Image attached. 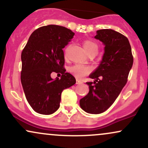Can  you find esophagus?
<instances>
[{
    "mask_svg": "<svg viewBox=\"0 0 148 148\" xmlns=\"http://www.w3.org/2000/svg\"><path fill=\"white\" fill-rule=\"evenodd\" d=\"M82 84V81H80L79 79H76V84Z\"/></svg>",
    "mask_w": 148,
    "mask_h": 148,
    "instance_id": "obj_1",
    "label": "esophagus"
}]
</instances>
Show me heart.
Returning a JSON list of instances; mask_svg holds the SVG:
<instances>
[{
	"mask_svg": "<svg viewBox=\"0 0 148 148\" xmlns=\"http://www.w3.org/2000/svg\"><path fill=\"white\" fill-rule=\"evenodd\" d=\"M83 46H84L85 50L86 51V52L88 54L91 53H97L98 50H99V46L95 42L92 40H84ZM69 70L76 77L82 78L91 72V68L88 66L83 65V64H76L69 67Z\"/></svg>",
	"mask_w": 148,
	"mask_h": 148,
	"instance_id": "1",
	"label": "heart"
}]
</instances>
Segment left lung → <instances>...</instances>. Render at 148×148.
Here are the masks:
<instances>
[{
  "label": "left lung",
  "mask_w": 148,
  "mask_h": 148,
  "mask_svg": "<svg viewBox=\"0 0 148 148\" xmlns=\"http://www.w3.org/2000/svg\"><path fill=\"white\" fill-rule=\"evenodd\" d=\"M95 38L105 45L104 53L99 67L90 75L95 81L86 83L90 90L80 100V106L88 113L99 114L113 104L126 85L134 58L130 42L123 34L101 29Z\"/></svg>",
  "instance_id": "obj_1"
}]
</instances>
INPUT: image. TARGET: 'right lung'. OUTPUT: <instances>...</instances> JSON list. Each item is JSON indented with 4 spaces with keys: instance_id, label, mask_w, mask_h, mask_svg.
Masks as SVG:
<instances>
[{
    "instance_id": "add662e5",
    "label": "right lung",
    "mask_w": 148,
    "mask_h": 148,
    "mask_svg": "<svg viewBox=\"0 0 148 148\" xmlns=\"http://www.w3.org/2000/svg\"><path fill=\"white\" fill-rule=\"evenodd\" d=\"M74 35L60 25L40 27L31 34L22 51L21 84L27 101L37 113L49 115L56 111L62 92L76 84L75 78L65 72L62 50ZM52 72L60 73L61 79H51Z\"/></svg>"
}]
</instances>
